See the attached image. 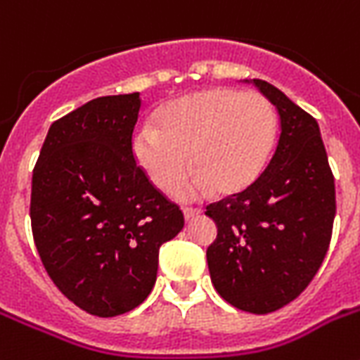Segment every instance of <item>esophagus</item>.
I'll list each match as a JSON object with an SVG mask.
<instances>
[{"mask_svg":"<svg viewBox=\"0 0 360 360\" xmlns=\"http://www.w3.org/2000/svg\"><path fill=\"white\" fill-rule=\"evenodd\" d=\"M183 214H185L186 220H192V219H196V217H200V214H202V209H200V207H185V209H183Z\"/></svg>","mask_w":360,"mask_h":360,"instance_id":"1","label":"esophagus"}]
</instances>
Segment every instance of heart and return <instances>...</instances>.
Instances as JSON below:
<instances>
[{
    "mask_svg": "<svg viewBox=\"0 0 360 360\" xmlns=\"http://www.w3.org/2000/svg\"><path fill=\"white\" fill-rule=\"evenodd\" d=\"M155 124L132 136L136 164L157 188L174 192L188 174L191 152L198 172L181 196L196 198L214 186L224 194L248 188L271 158L278 120L262 93L211 87L166 104Z\"/></svg>",
    "mask_w": 360,
    "mask_h": 360,
    "instance_id": "1",
    "label": "heart"
}]
</instances>
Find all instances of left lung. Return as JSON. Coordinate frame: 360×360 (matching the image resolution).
<instances>
[{"label": "left lung", "instance_id": "1", "mask_svg": "<svg viewBox=\"0 0 360 360\" xmlns=\"http://www.w3.org/2000/svg\"><path fill=\"white\" fill-rule=\"evenodd\" d=\"M250 84L278 110V143L248 188L207 205L219 230L207 265L231 307L269 314L301 295L323 262L336 214L335 177L318 121L269 82Z\"/></svg>", "mask_w": 360, "mask_h": 360}]
</instances>
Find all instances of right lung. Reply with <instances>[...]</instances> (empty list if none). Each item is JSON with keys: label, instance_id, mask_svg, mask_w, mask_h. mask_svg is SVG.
<instances>
[{"label": "right lung", "instance_id": "1", "mask_svg": "<svg viewBox=\"0 0 360 360\" xmlns=\"http://www.w3.org/2000/svg\"><path fill=\"white\" fill-rule=\"evenodd\" d=\"M140 93L98 97L53 121L31 181V230L48 276L76 307L114 318L151 293L181 209L132 155Z\"/></svg>", "mask_w": 360, "mask_h": 360}]
</instances>
